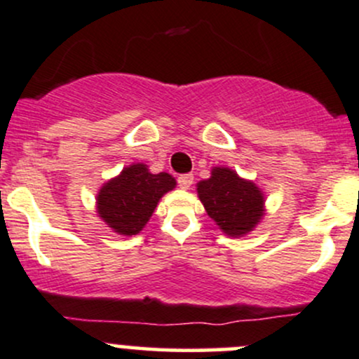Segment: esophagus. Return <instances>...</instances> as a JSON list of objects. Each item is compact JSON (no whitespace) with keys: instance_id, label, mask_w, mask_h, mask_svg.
<instances>
[{"instance_id":"1","label":"esophagus","mask_w":359,"mask_h":359,"mask_svg":"<svg viewBox=\"0 0 359 359\" xmlns=\"http://www.w3.org/2000/svg\"><path fill=\"white\" fill-rule=\"evenodd\" d=\"M191 183H193V175L178 176V184H180V188H183V190H188V188L191 187Z\"/></svg>"}]
</instances>
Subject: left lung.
<instances>
[{"mask_svg": "<svg viewBox=\"0 0 359 359\" xmlns=\"http://www.w3.org/2000/svg\"><path fill=\"white\" fill-rule=\"evenodd\" d=\"M196 191L208 217L227 236H245L264 215L263 191L229 168H213L210 178L196 184Z\"/></svg>", "mask_w": 359, "mask_h": 359, "instance_id": "left-lung-1", "label": "left lung"}]
</instances>
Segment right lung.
<instances>
[{"instance_id":"1","label":"right lung","mask_w":359,"mask_h":359,"mask_svg":"<svg viewBox=\"0 0 359 359\" xmlns=\"http://www.w3.org/2000/svg\"><path fill=\"white\" fill-rule=\"evenodd\" d=\"M175 187L176 180L168 172L152 175L146 164H130L103 184L96 196V210L116 233L135 236L149 222L164 193Z\"/></svg>"}]
</instances>
